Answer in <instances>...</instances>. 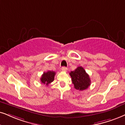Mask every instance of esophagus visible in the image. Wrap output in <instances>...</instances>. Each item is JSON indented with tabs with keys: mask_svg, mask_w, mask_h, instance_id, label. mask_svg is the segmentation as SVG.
I'll list each match as a JSON object with an SVG mask.
<instances>
[{
	"mask_svg": "<svg viewBox=\"0 0 125 125\" xmlns=\"http://www.w3.org/2000/svg\"><path fill=\"white\" fill-rule=\"evenodd\" d=\"M61 70L62 71H63V72H66L67 70V68L66 67H62L61 68Z\"/></svg>",
	"mask_w": 125,
	"mask_h": 125,
	"instance_id": "1",
	"label": "esophagus"
}]
</instances>
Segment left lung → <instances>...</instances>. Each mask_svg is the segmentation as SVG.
I'll use <instances>...</instances> for the list:
<instances>
[{"instance_id":"8db88e82","label":"left lung","mask_w":125,"mask_h":125,"mask_svg":"<svg viewBox=\"0 0 125 125\" xmlns=\"http://www.w3.org/2000/svg\"><path fill=\"white\" fill-rule=\"evenodd\" d=\"M69 74L72 77V83L75 89L79 91H83L87 89L91 85V81L89 75L81 66H79Z\"/></svg>"}]
</instances>
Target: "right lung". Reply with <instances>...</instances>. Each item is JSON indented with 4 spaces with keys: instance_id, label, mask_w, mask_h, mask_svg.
I'll list each match as a JSON object with an SVG mask.
<instances>
[{
    "instance_id": "obj_1",
    "label": "right lung",
    "mask_w": 125,
    "mask_h": 125,
    "mask_svg": "<svg viewBox=\"0 0 125 125\" xmlns=\"http://www.w3.org/2000/svg\"><path fill=\"white\" fill-rule=\"evenodd\" d=\"M55 73L53 71H48L47 72H44L40 78L42 83L45 84L48 86V84L51 83L54 80Z\"/></svg>"
}]
</instances>
